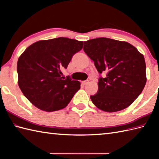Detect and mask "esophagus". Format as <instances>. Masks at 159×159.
Masks as SVG:
<instances>
[{
	"mask_svg": "<svg viewBox=\"0 0 159 159\" xmlns=\"http://www.w3.org/2000/svg\"><path fill=\"white\" fill-rule=\"evenodd\" d=\"M89 83V80H84V81H83V85H87V84Z\"/></svg>",
	"mask_w": 159,
	"mask_h": 159,
	"instance_id": "obj_1",
	"label": "esophagus"
}]
</instances>
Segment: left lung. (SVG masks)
Instances as JSON below:
<instances>
[{
  "label": "left lung",
  "mask_w": 159,
  "mask_h": 159,
  "mask_svg": "<svg viewBox=\"0 0 159 159\" xmlns=\"http://www.w3.org/2000/svg\"><path fill=\"white\" fill-rule=\"evenodd\" d=\"M83 50L93 61L100 74L94 105L107 112L126 109L137 98L146 83L144 57L126 42L99 38L84 42Z\"/></svg>",
  "instance_id": "8db88e82"
}]
</instances>
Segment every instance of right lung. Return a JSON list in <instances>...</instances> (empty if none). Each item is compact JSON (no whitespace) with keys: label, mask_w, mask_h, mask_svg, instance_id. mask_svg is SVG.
<instances>
[{"label":"right lung","mask_w":159,"mask_h":159,"mask_svg":"<svg viewBox=\"0 0 159 159\" xmlns=\"http://www.w3.org/2000/svg\"><path fill=\"white\" fill-rule=\"evenodd\" d=\"M83 42L67 38L41 40L33 43L19 57L18 85L33 105L47 112L65 108L80 88V83L65 79L66 69Z\"/></svg>","instance_id":"obj_1"}]
</instances>
